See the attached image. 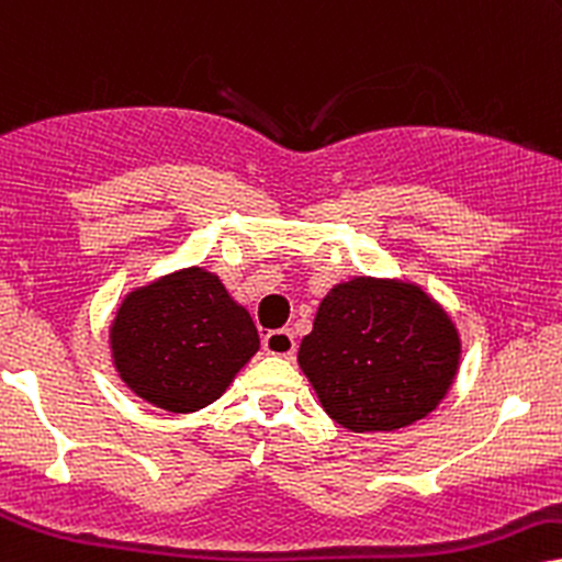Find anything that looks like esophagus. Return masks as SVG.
<instances>
[{
	"instance_id": "1",
	"label": "esophagus",
	"mask_w": 562,
	"mask_h": 562,
	"mask_svg": "<svg viewBox=\"0 0 562 562\" xmlns=\"http://www.w3.org/2000/svg\"><path fill=\"white\" fill-rule=\"evenodd\" d=\"M262 349L273 357H292L296 344L292 330H270V334L262 336Z\"/></svg>"
}]
</instances>
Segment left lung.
<instances>
[{"mask_svg": "<svg viewBox=\"0 0 562 562\" xmlns=\"http://www.w3.org/2000/svg\"><path fill=\"white\" fill-rule=\"evenodd\" d=\"M296 362L338 425L396 432L448 396L461 334L419 283L355 276L323 296Z\"/></svg>", "mask_w": 562, "mask_h": 562, "instance_id": "left-lung-1", "label": "left lung"}]
</instances>
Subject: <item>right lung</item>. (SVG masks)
I'll return each mask as SVG.
<instances>
[{
	"label": "right lung",
	"mask_w": 562,
	"mask_h": 562,
	"mask_svg": "<svg viewBox=\"0 0 562 562\" xmlns=\"http://www.w3.org/2000/svg\"><path fill=\"white\" fill-rule=\"evenodd\" d=\"M116 375L137 398L190 414L221 398L258 355L252 317L211 270H171L124 294L109 325Z\"/></svg>",
	"instance_id": "1"
}]
</instances>
